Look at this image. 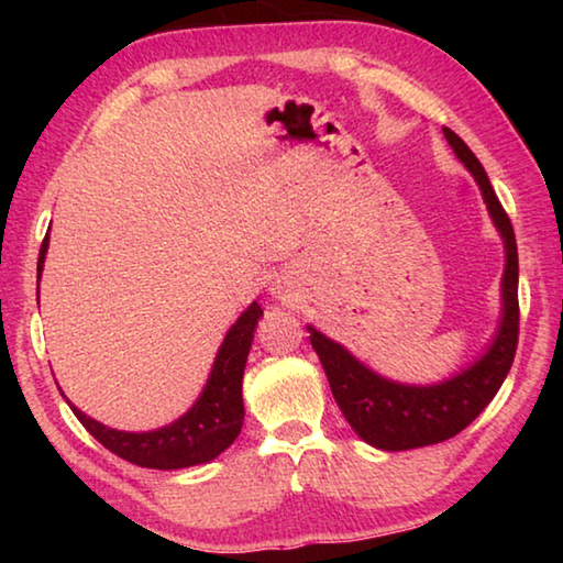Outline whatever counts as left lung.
<instances>
[{
  "instance_id": "8db88e82",
  "label": "left lung",
  "mask_w": 563,
  "mask_h": 563,
  "mask_svg": "<svg viewBox=\"0 0 563 563\" xmlns=\"http://www.w3.org/2000/svg\"><path fill=\"white\" fill-rule=\"evenodd\" d=\"M454 154L472 170L479 184L484 201L497 223L499 233L507 245V268H504L501 295H504V318L497 332V340L476 365L464 369L462 375L446 379L432 387H407L389 383L375 375L373 369L350 355L338 342L310 330V342L325 369L328 383L338 407L362 440L387 452L417 450V446L440 444L460 434L466 424H472L484 407L497 395L504 377L511 369L514 355L519 342V255L517 238L507 211L499 203L497 194L489 184V176L479 164L470 146L456 136L454 131L444 129Z\"/></svg>"
}]
</instances>
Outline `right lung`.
I'll use <instances>...</instances> for the list:
<instances>
[{
    "instance_id": "obj_1",
    "label": "right lung",
    "mask_w": 563,
    "mask_h": 563,
    "mask_svg": "<svg viewBox=\"0 0 563 563\" xmlns=\"http://www.w3.org/2000/svg\"><path fill=\"white\" fill-rule=\"evenodd\" d=\"M49 247V235L42 241L40 263L36 271H44V255ZM263 316L261 305L253 302L235 325L228 330L218 357L213 362V373L208 377V385L198 402L188 409V412L176 419L174 424L161 427L156 432H119L109 430L97 419H91L74 409L79 422L97 437V440L107 446L121 460L131 464L148 466V470H184V466L203 464L216 460L218 454L228 450L241 434L243 427V369L247 352H251L253 330L258 325V318Z\"/></svg>"
}]
</instances>
